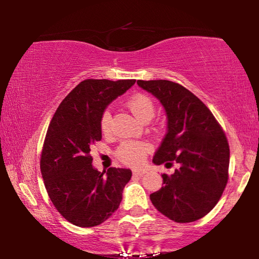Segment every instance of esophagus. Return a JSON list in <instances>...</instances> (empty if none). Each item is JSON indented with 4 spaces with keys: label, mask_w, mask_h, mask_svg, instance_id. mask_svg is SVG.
Masks as SVG:
<instances>
[{
    "label": "esophagus",
    "mask_w": 259,
    "mask_h": 259,
    "mask_svg": "<svg viewBox=\"0 0 259 259\" xmlns=\"http://www.w3.org/2000/svg\"><path fill=\"white\" fill-rule=\"evenodd\" d=\"M145 170H139V169H135V170H133V175L134 176H137V177H142V176H144V175H145Z\"/></svg>",
    "instance_id": "obj_1"
}]
</instances>
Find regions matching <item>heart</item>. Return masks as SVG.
I'll return each mask as SVG.
<instances>
[{
	"label": "heart",
	"instance_id": "heart-1",
	"mask_svg": "<svg viewBox=\"0 0 259 259\" xmlns=\"http://www.w3.org/2000/svg\"><path fill=\"white\" fill-rule=\"evenodd\" d=\"M126 106L130 112L134 114L135 117L140 122H148L153 119L155 114V106L152 99L146 95H135L128 99ZM112 115L109 111H105L100 120V128L103 133H108L111 126ZM151 147L148 144L144 142H137V140H126L117 147L116 156L120 161L128 165H139L145 161L146 154L150 152Z\"/></svg>",
	"mask_w": 259,
	"mask_h": 259
}]
</instances>
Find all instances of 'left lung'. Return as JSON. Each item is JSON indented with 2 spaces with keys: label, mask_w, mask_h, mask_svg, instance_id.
Instances as JSON below:
<instances>
[{
  "label": "left lung",
  "mask_w": 259,
  "mask_h": 259,
  "mask_svg": "<svg viewBox=\"0 0 259 259\" xmlns=\"http://www.w3.org/2000/svg\"><path fill=\"white\" fill-rule=\"evenodd\" d=\"M137 83L160 100L168 119L153 162L178 164L172 175H162L163 186L150 199L174 222L198 221L217 204L229 181L226 136L209 108L186 88L168 80Z\"/></svg>",
  "instance_id": "obj_1"
}]
</instances>
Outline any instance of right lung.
<instances>
[{
	"label": "right lung",
	"mask_w": 259,
	"mask_h": 259,
	"mask_svg": "<svg viewBox=\"0 0 259 259\" xmlns=\"http://www.w3.org/2000/svg\"><path fill=\"white\" fill-rule=\"evenodd\" d=\"M136 80H84L57 108L43 144L40 168L49 198L66 221L80 227L102 224L119 208L130 169L93 166L90 148L102 139L100 120L114 99Z\"/></svg>",
	"instance_id": "obj_1"
}]
</instances>
